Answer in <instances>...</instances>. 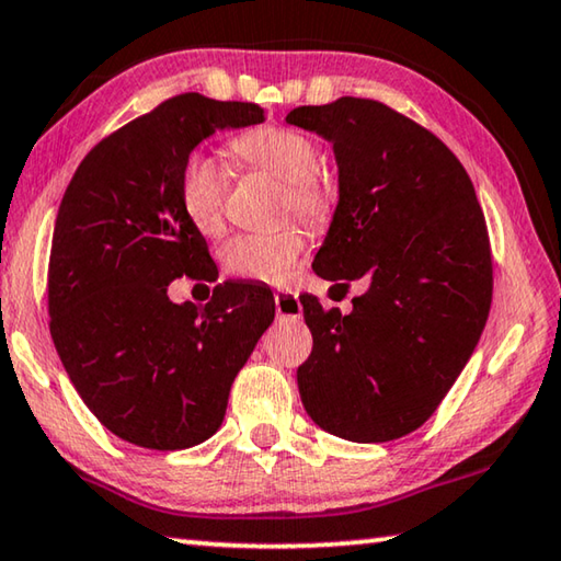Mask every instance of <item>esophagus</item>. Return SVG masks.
Returning a JSON list of instances; mask_svg holds the SVG:
<instances>
[{
    "instance_id": "esophagus-1",
    "label": "esophagus",
    "mask_w": 561,
    "mask_h": 561,
    "mask_svg": "<svg viewBox=\"0 0 561 561\" xmlns=\"http://www.w3.org/2000/svg\"><path fill=\"white\" fill-rule=\"evenodd\" d=\"M275 313H278L280 320H290V323H296L302 316V306H300V298L296 296L293 290H278L275 293Z\"/></svg>"
}]
</instances>
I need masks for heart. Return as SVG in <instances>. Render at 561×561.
<instances>
[{
  "label": "heart",
  "instance_id": "heart-1",
  "mask_svg": "<svg viewBox=\"0 0 561 561\" xmlns=\"http://www.w3.org/2000/svg\"><path fill=\"white\" fill-rule=\"evenodd\" d=\"M233 159L243 169L263 171L286 183L283 208L308 224H325L337 206V181L333 173L318 167L320 149L313 136L290 126H255L231 139ZM226 171L210 159L196 153L183 163L179 198L183 214L201 233L216 236L226 220ZM306 248L300 228L288 226L273 233H241L228 241L224 263L238 278L275 283L283 278Z\"/></svg>",
  "mask_w": 561,
  "mask_h": 561
}]
</instances>
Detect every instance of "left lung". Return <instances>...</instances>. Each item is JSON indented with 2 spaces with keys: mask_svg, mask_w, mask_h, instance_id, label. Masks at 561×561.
<instances>
[{
  "mask_svg": "<svg viewBox=\"0 0 561 561\" xmlns=\"http://www.w3.org/2000/svg\"><path fill=\"white\" fill-rule=\"evenodd\" d=\"M333 144L337 208L313 261L320 278L367 280L353 310L302 296L313 353L302 408L325 433L388 443L443 402L480 341L492 251L474 186L425 126L373 99L343 96L286 116Z\"/></svg>",
  "mask_w": 561,
  "mask_h": 561,
  "instance_id": "obj_1",
  "label": "left lung"
}]
</instances>
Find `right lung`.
<instances>
[{"label": "right lung", "mask_w": 561, "mask_h": 561, "mask_svg": "<svg viewBox=\"0 0 561 561\" xmlns=\"http://www.w3.org/2000/svg\"><path fill=\"white\" fill-rule=\"evenodd\" d=\"M263 118L248 101L167 99L101 139L61 198L51 341L87 408L126 443L186 449L214 435L238 370L273 323V293L259 283H220L204 308L167 293L181 275H218L183 214V163L210 134Z\"/></svg>", "instance_id": "right-lung-1"}]
</instances>
